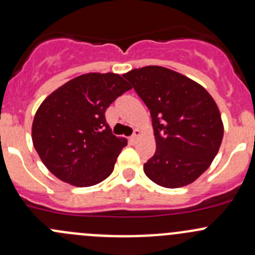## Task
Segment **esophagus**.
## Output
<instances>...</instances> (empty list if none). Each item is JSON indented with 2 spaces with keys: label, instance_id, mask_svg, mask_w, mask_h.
Wrapping results in <instances>:
<instances>
[{
  "label": "esophagus",
  "instance_id": "34e87169",
  "mask_svg": "<svg viewBox=\"0 0 255 255\" xmlns=\"http://www.w3.org/2000/svg\"><path fill=\"white\" fill-rule=\"evenodd\" d=\"M139 137H140V132H139V130H138V129L134 130V133H133V134L129 137V142L132 143V144H134L135 142H137L138 138H139Z\"/></svg>",
  "mask_w": 255,
  "mask_h": 255
}]
</instances>
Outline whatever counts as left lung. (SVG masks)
<instances>
[{"instance_id": "1", "label": "left lung", "mask_w": 255, "mask_h": 255, "mask_svg": "<svg viewBox=\"0 0 255 255\" xmlns=\"http://www.w3.org/2000/svg\"><path fill=\"white\" fill-rule=\"evenodd\" d=\"M123 78L150 111L156 149L144 164L145 175L168 189L191 184L207 170L222 142L215 100L201 85L163 66L134 69Z\"/></svg>"}]
</instances>
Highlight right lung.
<instances>
[{"instance_id":"1","label":"right lung","mask_w":255,"mask_h":255,"mask_svg":"<svg viewBox=\"0 0 255 255\" xmlns=\"http://www.w3.org/2000/svg\"><path fill=\"white\" fill-rule=\"evenodd\" d=\"M130 89L117 74L91 73L49 95L35 113L32 139L50 173L79 187L111 175L127 139L112 134L105 112Z\"/></svg>"}]
</instances>
